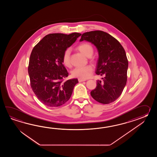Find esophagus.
<instances>
[{
  "instance_id": "obj_1",
  "label": "esophagus",
  "mask_w": 157,
  "mask_h": 157,
  "mask_svg": "<svg viewBox=\"0 0 157 157\" xmlns=\"http://www.w3.org/2000/svg\"><path fill=\"white\" fill-rule=\"evenodd\" d=\"M78 82H82V81H86V80H85V79H81V78H78Z\"/></svg>"
}]
</instances>
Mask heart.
Instances as JSON below:
<instances>
[{"label":"heart","mask_w":157,"mask_h":157,"mask_svg":"<svg viewBox=\"0 0 157 157\" xmlns=\"http://www.w3.org/2000/svg\"><path fill=\"white\" fill-rule=\"evenodd\" d=\"M77 49L81 53L87 57H91L94 53V48L91 44L84 42L79 44L77 47ZM91 60H94L92 58ZM62 62L66 67H70L71 50L67 49L64 52L62 56ZM93 71V67L91 65H87L84 67H76L71 72L72 76L81 79H86L90 77Z\"/></svg>","instance_id":"b5f03b06"}]
</instances>
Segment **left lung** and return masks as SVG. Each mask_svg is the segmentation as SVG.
Here are the masks:
<instances>
[{
  "label": "left lung",
  "mask_w": 157,
  "mask_h": 157,
  "mask_svg": "<svg viewBox=\"0 0 157 157\" xmlns=\"http://www.w3.org/2000/svg\"><path fill=\"white\" fill-rule=\"evenodd\" d=\"M86 40L97 47L99 53L96 74L103 76L97 81L91 95L98 102L111 103L120 97L127 82L128 60L125 50L109 33L97 30L83 33L80 41Z\"/></svg>",
  "instance_id": "left-lung-1"
}]
</instances>
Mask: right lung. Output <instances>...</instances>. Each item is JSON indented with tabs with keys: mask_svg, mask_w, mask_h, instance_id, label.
<instances>
[{
	"mask_svg": "<svg viewBox=\"0 0 157 157\" xmlns=\"http://www.w3.org/2000/svg\"><path fill=\"white\" fill-rule=\"evenodd\" d=\"M81 35L50 33L32 50L28 67L30 85L38 99L48 107H59L66 103L78 82L77 78L64 81L68 73L62 56Z\"/></svg>",
	"mask_w": 157,
	"mask_h": 157,
	"instance_id": "1",
	"label": "right lung"
}]
</instances>
